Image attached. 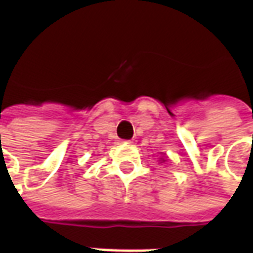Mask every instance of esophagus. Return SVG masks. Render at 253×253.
Returning <instances> with one entry per match:
<instances>
[{
  "label": "esophagus",
  "mask_w": 253,
  "mask_h": 253,
  "mask_svg": "<svg viewBox=\"0 0 253 253\" xmlns=\"http://www.w3.org/2000/svg\"><path fill=\"white\" fill-rule=\"evenodd\" d=\"M119 142H121V143H126V142H128V141H125V139H121Z\"/></svg>",
  "instance_id": "1"
}]
</instances>
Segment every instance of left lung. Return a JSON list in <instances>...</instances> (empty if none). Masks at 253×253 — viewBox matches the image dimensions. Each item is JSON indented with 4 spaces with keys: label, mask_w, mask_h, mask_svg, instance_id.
I'll return each instance as SVG.
<instances>
[{
    "label": "left lung",
    "mask_w": 253,
    "mask_h": 253,
    "mask_svg": "<svg viewBox=\"0 0 253 253\" xmlns=\"http://www.w3.org/2000/svg\"><path fill=\"white\" fill-rule=\"evenodd\" d=\"M161 160H163V159H161Z\"/></svg>",
    "instance_id": "left-lung-1"
}]
</instances>
